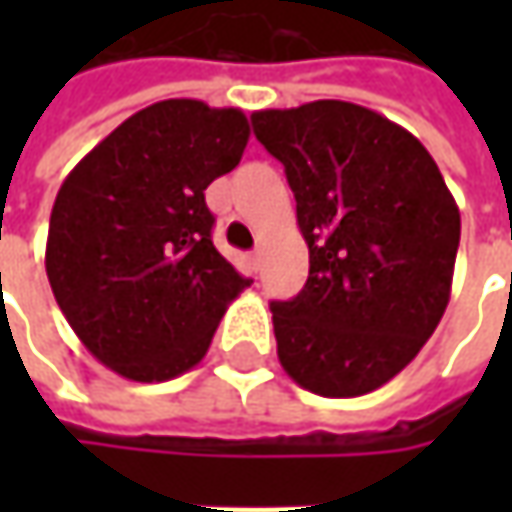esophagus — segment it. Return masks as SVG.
Masks as SVG:
<instances>
[{"mask_svg": "<svg viewBox=\"0 0 512 512\" xmlns=\"http://www.w3.org/2000/svg\"><path fill=\"white\" fill-rule=\"evenodd\" d=\"M262 256H265L262 247H256V250L250 253V265H253V270H262Z\"/></svg>", "mask_w": 512, "mask_h": 512, "instance_id": "34e87169", "label": "esophagus"}]
</instances>
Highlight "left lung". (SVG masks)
Segmentation results:
<instances>
[{
	"mask_svg": "<svg viewBox=\"0 0 512 512\" xmlns=\"http://www.w3.org/2000/svg\"><path fill=\"white\" fill-rule=\"evenodd\" d=\"M256 139L296 196L305 287L273 302L287 376L330 399L364 396L416 359L450 302L462 216L424 145L353 102L256 110Z\"/></svg>",
	"mask_w": 512,
	"mask_h": 512,
	"instance_id": "left-lung-1",
	"label": "left lung"
}]
</instances>
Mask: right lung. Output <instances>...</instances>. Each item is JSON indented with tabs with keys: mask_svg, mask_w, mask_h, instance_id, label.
Segmentation results:
<instances>
[{
	"mask_svg": "<svg viewBox=\"0 0 512 512\" xmlns=\"http://www.w3.org/2000/svg\"><path fill=\"white\" fill-rule=\"evenodd\" d=\"M247 136L239 108L165 99L105 136L56 193L50 290L82 344L130 382H168L202 362L250 285L213 247L205 205Z\"/></svg>",
	"mask_w": 512,
	"mask_h": 512,
	"instance_id": "1",
	"label": "right lung"
}]
</instances>
